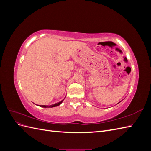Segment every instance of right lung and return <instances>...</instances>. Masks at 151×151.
Returning <instances> with one entry per match:
<instances>
[{
    "label": "right lung",
    "instance_id": "right-lung-1",
    "mask_svg": "<svg viewBox=\"0 0 151 151\" xmlns=\"http://www.w3.org/2000/svg\"><path fill=\"white\" fill-rule=\"evenodd\" d=\"M63 101V99L62 100V101H60V102H58V103H55V104H52V105H50V106H46V105H39V106H41V107H43V108H52V107H55V106H59V105H60V104L62 103Z\"/></svg>",
    "mask_w": 151,
    "mask_h": 151
}]
</instances>
